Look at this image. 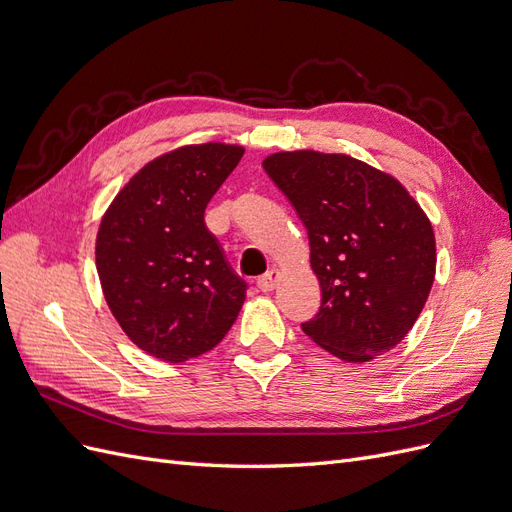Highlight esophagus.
<instances>
[{
	"mask_svg": "<svg viewBox=\"0 0 512 512\" xmlns=\"http://www.w3.org/2000/svg\"><path fill=\"white\" fill-rule=\"evenodd\" d=\"M280 271L277 269H271V271H267L265 275L260 277L258 280V288L262 290V292H271V290H275L277 288V282H280Z\"/></svg>",
	"mask_w": 512,
	"mask_h": 512,
	"instance_id": "34e87169",
	"label": "esophagus"
}]
</instances>
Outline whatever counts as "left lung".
Listing matches in <instances>:
<instances>
[{"mask_svg":"<svg viewBox=\"0 0 512 512\" xmlns=\"http://www.w3.org/2000/svg\"><path fill=\"white\" fill-rule=\"evenodd\" d=\"M262 168L307 230L322 303L301 324L305 335L346 363L395 348L436 277V237L421 205L393 175L346 153L277 151Z\"/></svg>","mask_w":512,"mask_h":512,"instance_id":"obj_1","label":"left lung"}]
</instances>
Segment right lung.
Returning a JSON list of instances; mask_svg holds the SVG:
<instances>
[{
    "label": "right lung",
    "instance_id": "1",
    "mask_svg": "<svg viewBox=\"0 0 512 512\" xmlns=\"http://www.w3.org/2000/svg\"><path fill=\"white\" fill-rule=\"evenodd\" d=\"M241 145H183L147 162L108 205L96 267L108 309L132 342L164 363L218 346L245 301L205 226L213 194L243 158Z\"/></svg>",
    "mask_w": 512,
    "mask_h": 512
}]
</instances>
